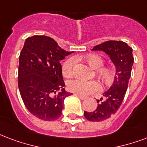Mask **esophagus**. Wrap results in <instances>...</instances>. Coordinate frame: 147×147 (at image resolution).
Returning <instances> with one entry per match:
<instances>
[{
    "label": "esophagus",
    "mask_w": 147,
    "mask_h": 147,
    "mask_svg": "<svg viewBox=\"0 0 147 147\" xmlns=\"http://www.w3.org/2000/svg\"><path fill=\"white\" fill-rule=\"evenodd\" d=\"M75 96H77V97H78V98H80V99H82V100H84V99H86V97H85V96H80V95H78V94H74Z\"/></svg>",
    "instance_id": "esophagus-1"
}]
</instances>
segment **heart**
Listing matches in <instances>:
<instances>
[{"instance_id": "heart-1", "label": "heart", "mask_w": 147, "mask_h": 147, "mask_svg": "<svg viewBox=\"0 0 147 147\" xmlns=\"http://www.w3.org/2000/svg\"><path fill=\"white\" fill-rule=\"evenodd\" d=\"M85 59L91 67L97 69L96 73L104 83L109 84L113 81L115 72L112 68L102 67L104 65V59L102 57L96 54H92L86 56ZM75 65L76 59L74 58L67 59L62 65L63 76L65 77H71L73 75ZM68 88L74 93L81 96H87L99 91L101 89V86L98 82L95 80L86 81L81 78H75L68 82Z\"/></svg>"}]
</instances>
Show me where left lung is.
Listing matches in <instances>:
<instances>
[{
	"label": "left lung",
	"instance_id": "8db88e82",
	"mask_svg": "<svg viewBox=\"0 0 147 147\" xmlns=\"http://www.w3.org/2000/svg\"><path fill=\"white\" fill-rule=\"evenodd\" d=\"M92 51H102L107 54L116 67V76L113 86L103 93L104 98L97 100L96 110L84 111V116L92 122H100L110 118L117 112L123 102L134 62L133 49L122 41H108L96 45Z\"/></svg>",
	"mask_w": 147,
	"mask_h": 147
}]
</instances>
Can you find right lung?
Here are the masks:
<instances>
[{
  "mask_svg": "<svg viewBox=\"0 0 147 147\" xmlns=\"http://www.w3.org/2000/svg\"><path fill=\"white\" fill-rule=\"evenodd\" d=\"M71 53L50 37L34 35L24 41L19 56L18 88L24 106L37 118L59 119L65 98L72 95L65 90L60 63Z\"/></svg>",
  "mask_w": 147,
  "mask_h": 147,
  "instance_id": "add662e5",
  "label": "right lung"
}]
</instances>
